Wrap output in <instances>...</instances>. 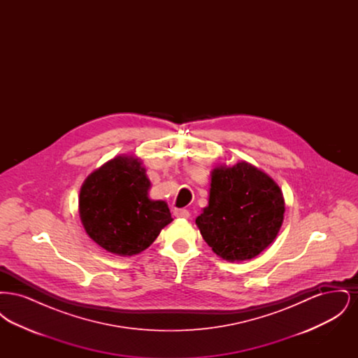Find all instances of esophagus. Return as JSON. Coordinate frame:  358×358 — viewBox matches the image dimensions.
Wrapping results in <instances>:
<instances>
[{
    "mask_svg": "<svg viewBox=\"0 0 358 358\" xmlns=\"http://www.w3.org/2000/svg\"><path fill=\"white\" fill-rule=\"evenodd\" d=\"M173 215H174L177 219H187V217H189V210H187V209H174V210H173Z\"/></svg>",
    "mask_w": 358,
    "mask_h": 358,
    "instance_id": "34e87169",
    "label": "esophagus"
}]
</instances>
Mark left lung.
I'll return each instance as SVG.
<instances>
[{"mask_svg":"<svg viewBox=\"0 0 358 358\" xmlns=\"http://www.w3.org/2000/svg\"><path fill=\"white\" fill-rule=\"evenodd\" d=\"M283 215L280 187L268 174L241 161L212 171L208 206L196 224L216 255L243 262L254 259L273 243Z\"/></svg>","mask_w":358,"mask_h":358,"instance_id":"8db88e82","label":"left lung"}]
</instances>
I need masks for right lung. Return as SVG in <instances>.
Masks as SVG:
<instances>
[{
	"mask_svg": "<svg viewBox=\"0 0 358 358\" xmlns=\"http://www.w3.org/2000/svg\"><path fill=\"white\" fill-rule=\"evenodd\" d=\"M150 181L139 158L118 155L85 178L79 216L85 232L107 252L145 251L173 222L168 204L149 199Z\"/></svg>",
	"mask_w": 358,
	"mask_h": 358,
	"instance_id": "1",
	"label": "right lung"
}]
</instances>
